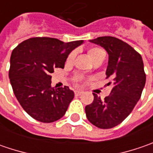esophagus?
Wrapping results in <instances>:
<instances>
[{
    "instance_id": "34e87169",
    "label": "esophagus",
    "mask_w": 153,
    "mask_h": 153,
    "mask_svg": "<svg viewBox=\"0 0 153 153\" xmlns=\"http://www.w3.org/2000/svg\"><path fill=\"white\" fill-rule=\"evenodd\" d=\"M82 94H83V91H80V90L75 91V95H76V96H79V95Z\"/></svg>"
}]
</instances>
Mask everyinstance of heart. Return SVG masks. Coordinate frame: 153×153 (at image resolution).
<instances>
[{"instance_id": "heart-1", "label": "heart", "mask_w": 153, "mask_h": 153, "mask_svg": "<svg viewBox=\"0 0 153 153\" xmlns=\"http://www.w3.org/2000/svg\"><path fill=\"white\" fill-rule=\"evenodd\" d=\"M103 54H105V51L103 50L102 48H90V49L88 50V55L91 58L93 61H94L96 58H98L99 56L103 55ZM75 55H76V53H75V52H72L70 55L68 56V63H71V62L73 61L74 59H75ZM81 80H82V76H76V81H81Z\"/></svg>"}]
</instances>
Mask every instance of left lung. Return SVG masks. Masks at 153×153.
<instances>
[{
    "instance_id": "obj_1",
    "label": "left lung",
    "mask_w": 153,
    "mask_h": 153,
    "mask_svg": "<svg viewBox=\"0 0 153 153\" xmlns=\"http://www.w3.org/2000/svg\"><path fill=\"white\" fill-rule=\"evenodd\" d=\"M90 42L108 53L105 74L112 80L113 88L104 100L94 94V101L85 107L86 116L94 126L111 128L131 113L141 96L146 84L143 60L138 52L120 39L100 36Z\"/></svg>"
}]
</instances>
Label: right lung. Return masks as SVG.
Masks as SVG:
<instances>
[{"mask_svg": "<svg viewBox=\"0 0 153 153\" xmlns=\"http://www.w3.org/2000/svg\"><path fill=\"white\" fill-rule=\"evenodd\" d=\"M83 41L64 42L50 37H33L13 50L9 78L21 106L34 119L53 123L60 119L74 98V92L65 86H51L54 68L65 67L68 55Z\"/></svg>", "mask_w": 153, "mask_h": 153, "instance_id": "obj_1", "label": "right lung"}]
</instances>
